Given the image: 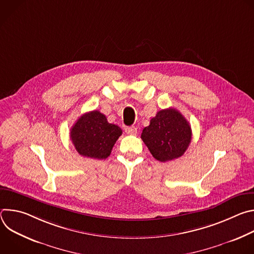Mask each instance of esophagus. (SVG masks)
I'll return each instance as SVG.
<instances>
[{
	"label": "esophagus",
	"instance_id": "esophagus-1",
	"mask_svg": "<svg viewBox=\"0 0 254 254\" xmlns=\"http://www.w3.org/2000/svg\"><path fill=\"white\" fill-rule=\"evenodd\" d=\"M125 130L127 133H129V134H134L136 133V127L131 126V127H125Z\"/></svg>",
	"mask_w": 254,
	"mask_h": 254
}]
</instances>
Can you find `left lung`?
I'll use <instances>...</instances> for the list:
<instances>
[{
  "instance_id": "8db88e82",
  "label": "left lung",
  "mask_w": 254,
  "mask_h": 254,
  "mask_svg": "<svg viewBox=\"0 0 254 254\" xmlns=\"http://www.w3.org/2000/svg\"><path fill=\"white\" fill-rule=\"evenodd\" d=\"M140 137L153 157L165 163L184 155L191 142L192 130L176 108H167L157 113L150 126L142 129Z\"/></svg>"
}]
</instances>
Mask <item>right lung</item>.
<instances>
[{
  "mask_svg": "<svg viewBox=\"0 0 254 254\" xmlns=\"http://www.w3.org/2000/svg\"><path fill=\"white\" fill-rule=\"evenodd\" d=\"M122 133L119 126L110 124L104 115L93 111L76 121L70 129V138L81 156L102 160L111 155Z\"/></svg>",
  "mask_w": 254,
  "mask_h": 254,
  "instance_id": "add662e5",
  "label": "right lung"
}]
</instances>
